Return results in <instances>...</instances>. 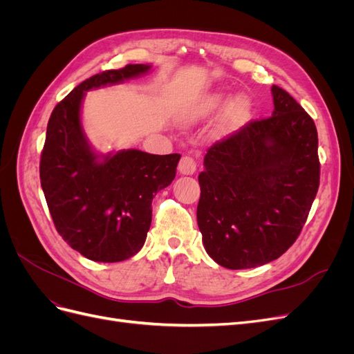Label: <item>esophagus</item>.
I'll list each match as a JSON object with an SVG mask.
<instances>
[{
  "instance_id": "34e87169",
  "label": "esophagus",
  "mask_w": 354,
  "mask_h": 354,
  "mask_svg": "<svg viewBox=\"0 0 354 354\" xmlns=\"http://www.w3.org/2000/svg\"><path fill=\"white\" fill-rule=\"evenodd\" d=\"M178 171H180V174H185V176L194 174L195 171H196V162H195V159L192 158V156L185 155L183 158L180 159V162H178Z\"/></svg>"
}]
</instances>
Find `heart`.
Segmentation results:
<instances>
[{
	"mask_svg": "<svg viewBox=\"0 0 354 354\" xmlns=\"http://www.w3.org/2000/svg\"><path fill=\"white\" fill-rule=\"evenodd\" d=\"M221 95L220 94H209L205 95L194 103H190L187 108L181 111V121L183 122H196L199 120H203V118L209 116L211 113L216 112L220 106H221ZM250 112V103L245 97H236L233 99L227 109L226 113L223 116V121L220 125V131L221 133H232L239 128L248 116Z\"/></svg>",
	"mask_w": 354,
	"mask_h": 354,
	"instance_id": "1",
	"label": "heart"
}]
</instances>
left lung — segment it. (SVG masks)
Instances as JSON below:
<instances>
[{
    "mask_svg": "<svg viewBox=\"0 0 354 354\" xmlns=\"http://www.w3.org/2000/svg\"><path fill=\"white\" fill-rule=\"evenodd\" d=\"M272 116L214 143L199 174L198 226L208 255L226 269L270 263L308 217L320 178L317 130L277 85Z\"/></svg>",
    "mask_w": 354,
    "mask_h": 354,
    "instance_id": "1",
    "label": "left lung"
}]
</instances>
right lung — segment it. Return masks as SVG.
Masks as SVG:
<instances>
[{
	"mask_svg": "<svg viewBox=\"0 0 354 354\" xmlns=\"http://www.w3.org/2000/svg\"><path fill=\"white\" fill-rule=\"evenodd\" d=\"M149 69L151 65H127L93 75L56 104L48 120L41 187L63 241L93 261H124L142 250L152 221V199L176 177L178 153L128 149L100 159L81 127L85 91Z\"/></svg>",
	"mask_w": 354,
	"mask_h": 354,
	"instance_id": "add662e5",
	"label": "right lung"
}]
</instances>
